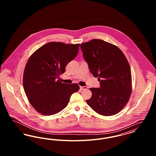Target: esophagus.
I'll return each mask as SVG.
<instances>
[{"mask_svg": "<svg viewBox=\"0 0 156 156\" xmlns=\"http://www.w3.org/2000/svg\"><path fill=\"white\" fill-rule=\"evenodd\" d=\"M87 88H88L87 87H81V86H80V89H81V90H85V89H87Z\"/></svg>", "mask_w": 156, "mask_h": 156, "instance_id": "34e87169", "label": "esophagus"}]
</instances>
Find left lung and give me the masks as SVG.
Instances as JSON below:
<instances>
[{"label":"left lung","mask_w":156,"mask_h":156,"mask_svg":"<svg viewBox=\"0 0 156 156\" xmlns=\"http://www.w3.org/2000/svg\"><path fill=\"white\" fill-rule=\"evenodd\" d=\"M90 71L98 77L100 88H91L87 104L103 116L119 113L129 101L132 92L131 69L125 54L119 48L99 39L80 45Z\"/></svg>","instance_id":"8db88e82"}]
</instances>
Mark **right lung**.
I'll list each match as a JSON object with an SVG mask.
<instances>
[{
  "instance_id": "obj_1",
  "label": "right lung",
  "mask_w": 156,
  "mask_h": 156,
  "mask_svg": "<svg viewBox=\"0 0 156 156\" xmlns=\"http://www.w3.org/2000/svg\"><path fill=\"white\" fill-rule=\"evenodd\" d=\"M80 45L48 43L28 59L23 74V88L30 104L38 113L49 116L61 111L71 95L80 89L77 83L67 84L57 80L78 54Z\"/></svg>"
}]
</instances>
